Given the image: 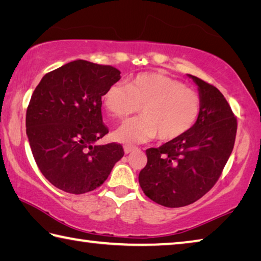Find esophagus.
<instances>
[{
	"mask_svg": "<svg viewBox=\"0 0 261 261\" xmlns=\"http://www.w3.org/2000/svg\"><path fill=\"white\" fill-rule=\"evenodd\" d=\"M136 149H137L136 146H131V145H125V146H124V153L125 154H129L131 152L136 151Z\"/></svg>",
	"mask_w": 261,
	"mask_h": 261,
	"instance_id": "34e87169",
	"label": "esophagus"
}]
</instances>
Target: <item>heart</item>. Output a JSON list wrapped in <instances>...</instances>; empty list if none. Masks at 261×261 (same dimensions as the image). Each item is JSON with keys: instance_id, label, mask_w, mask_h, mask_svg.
Returning <instances> with one entry per match:
<instances>
[{"instance_id": "heart-1", "label": "heart", "mask_w": 261, "mask_h": 261, "mask_svg": "<svg viewBox=\"0 0 261 261\" xmlns=\"http://www.w3.org/2000/svg\"><path fill=\"white\" fill-rule=\"evenodd\" d=\"M103 106L117 118L143 108V116L131 118L114 132L123 144H141L158 136L171 141L192 129L200 116L202 101L197 91L183 82L161 73H141L129 85L114 83L103 94Z\"/></svg>"}]
</instances>
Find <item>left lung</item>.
Listing matches in <instances>:
<instances>
[{
    "label": "left lung",
    "mask_w": 261,
    "mask_h": 261,
    "mask_svg": "<svg viewBox=\"0 0 261 261\" xmlns=\"http://www.w3.org/2000/svg\"><path fill=\"white\" fill-rule=\"evenodd\" d=\"M201 96L200 116L191 130L158 148L146 149L147 165L139 184L149 199L166 207H183L218 182L235 144L237 120L223 94L191 76Z\"/></svg>",
    "instance_id": "8db88e82"
}]
</instances>
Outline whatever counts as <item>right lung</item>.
Here are the masks:
<instances>
[{
	"label": "right lung",
	"mask_w": 261,
	"mask_h": 261,
	"mask_svg": "<svg viewBox=\"0 0 261 261\" xmlns=\"http://www.w3.org/2000/svg\"><path fill=\"white\" fill-rule=\"evenodd\" d=\"M120 79L116 68L77 60L46 73L35 87L26 135L39 169L57 189L93 191L124 155L121 144H95L108 134L101 98Z\"/></svg>",
	"instance_id": "1"
}]
</instances>
